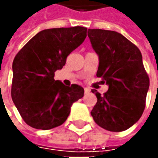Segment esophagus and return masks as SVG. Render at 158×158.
<instances>
[{
  "mask_svg": "<svg viewBox=\"0 0 158 158\" xmlns=\"http://www.w3.org/2000/svg\"><path fill=\"white\" fill-rule=\"evenodd\" d=\"M89 92H90V89L84 88V93H85V94H88Z\"/></svg>",
  "mask_w": 158,
  "mask_h": 158,
  "instance_id": "1",
  "label": "esophagus"
}]
</instances>
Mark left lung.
<instances>
[{
  "instance_id": "left-lung-1",
  "label": "left lung",
  "mask_w": 158,
  "mask_h": 158,
  "mask_svg": "<svg viewBox=\"0 0 158 158\" xmlns=\"http://www.w3.org/2000/svg\"><path fill=\"white\" fill-rule=\"evenodd\" d=\"M88 37L99 56L97 76L109 85L104 96L91 89L98 98L91 116L104 129L127 130L143 115L149 87L141 51L113 31L89 29Z\"/></svg>"
}]
</instances>
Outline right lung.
I'll use <instances>...</instances> for the list:
<instances>
[{"label": "right lung", "instance_id": "obj_1", "mask_svg": "<svg viewBox=\"0 0 158 158\" xmlns=\"http://www.w3.org/2000/svg\"><path fill=\"white\" fill-rule=\"evenodd\" d=\"M87 36V28H53L35 35L13 60L11 97L23 121L36 129L48 130L63 124L74 102L84 89L54 80L67 57Z\"/></svg>", "mask_w": 158, "mask_h": 158}]
</instances>
